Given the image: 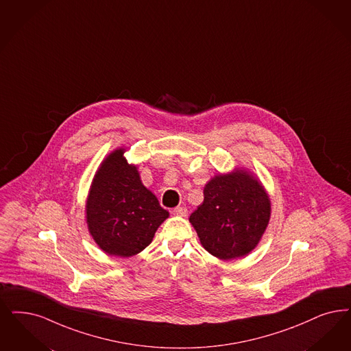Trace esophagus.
I'll list each match as a JSON object with an SVG mask.
<instances>
[{"mask_svg": "<svg viewBox=\"0 0 351 351\" xmlns=\"http://www.w3.org/2000/svg\"><path fill=\"white\" fill-rule=\"evenodd\" d=\"M187 208L186 207H176L173 208V210H171V213L173 215H176V216H181V217H184V216H187Z\"/></svg>", "mask_w": 351, "mask_h": 351, "instance_id": "obj_1", "label": "esophagus"}]
</instances>
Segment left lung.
<instances>
[{"mask_svg":"<svg viewBox=\"0 0 351 351\" xmlns=\"http://www.w3.org/2000/svg\"><path fill=\"white\" fill-rule=\"evenodd\" d=\"M269 216L271 204L263 186L246 171H238L208 182L204 200L190 222L209 254L230 260L256 247Z\"/></svg>","mask_w":351,"mask_h":351,"instance_id":"1","label":"left lung"}]
</instances>
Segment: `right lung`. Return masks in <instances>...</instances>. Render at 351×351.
I'll use <instances>...</instances> for the list:
<instances>
[{
    "label": "right lung",
    "mask_w": 351,
    "mask_h": 351,
    "mask_svg": "<svg viewBox=\"0 0 351 351\" xmlns=\"http://www.w3.org/2000/svg\"><path fill=\"white\" fill-rule=\"evenodd\" d=\"M123 152L110 154L96 173L87 200V223L106 254L129 258L152 242L169 212L144 187Z\"/></svg>",
    "instance_id": "obj_1"
}]
</instances>
